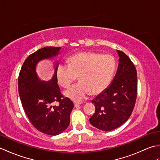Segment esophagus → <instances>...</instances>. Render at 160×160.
I'll return each instance as SVG.
<instances>
[{
  "label": "esophagus",
  "instance_id": "1",
  "mask_svg": "<svg viewBox=\"0 0 160 160\" xmlns=\"http://www.w3.org/2000/svg\"><path fill=\"white\" fill-rule=\"evenodd\" d=\"M73 103H74V105H75V107H79L80 105L81 104V102H73Z\"/></svg>",
  "mask_w": 160,
  "mask_h": 160
}]
</instances>
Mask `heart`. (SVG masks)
<instances>
[{
    "instance_id": "b5f03b06",
    "label": "heart",
    "mask_w": 160,
    "mask_h": 160,
    "mask_svg": "<svg viewBox=\"0 0 160 160\" xmlns=\"http://www.w3.org/2000/svg\"><path fill=\"white\" fill-rule=\"evenodd\" d=\"M116 63L113 57L92 52L75 53L68 64H60L56 76L61 86L67 88L79 76L80 82L64 91V94L75 101H80L91 93L97 95L107 89L113 78Z\"/></svg>"
}]
</instances>
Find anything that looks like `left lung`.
<instances>
[{
	"label": "left lung",
	"mask_w": 160,
	"mask_h": 160,
	"mask_svg": "<svg viewBox=\"0 0 160 160\" xmlns=\"http://www.w3.org/2000/svg\"><path fill=\"white\" fill-rule=\"evenodd\" d=\"M119 64L111 84L91 101L95 113L91 125L108 131L120 127L128 120L133 110L138 92V77L133 63L126 54L117 50Z\"/></svg>",
	"instance_id": "8db88e82"
}]
</instances>
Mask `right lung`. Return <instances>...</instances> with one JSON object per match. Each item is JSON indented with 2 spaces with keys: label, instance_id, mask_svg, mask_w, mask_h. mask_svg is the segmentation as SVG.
I'll list each match as a JSON object with an SVG mask.
<instances>
[{
  "label": "right lung",
  "instance_id": "add662e5",
  "mask_svg": "<svg viewBox=\"0 0 160 160\" xmlns=\"http://www.w3.org/2000/svg\"><path fill=\"white\" fill-rule=\"evenodd\" d=\"M61 47H45L29 55L20 69L18 93L27 116L37 130L50 135H59L70 123V113L74 107L69 98H64L58 85L55 64L52 79L42 81L36 73V65L43 59H50L59 54ZM58 101V106H52Z\"/></svg>",
  "mask_w": 160,
  "mask_h": 160
}]
</instances>
